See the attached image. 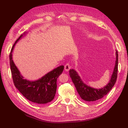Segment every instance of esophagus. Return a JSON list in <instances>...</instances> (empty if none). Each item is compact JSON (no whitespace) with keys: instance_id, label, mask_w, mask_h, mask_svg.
Wrapping results in <instances>:
<instances>
[{"instance_id":"esophagus-1","label":"esophagus","mask_w":128,"mask_h":128,"mask_svg":"<svg viewBox=\"0 0 128 128\" xmlns=\"http://www.w3.org/2000/svg\"><path fill=\"white\" fill-rule=\"evenodd\" d=\"M71 68V67L70 66V64H69V63H67L65 64L64 66V69L66 71L68 72L69 69H70Z\"/></svg>"}]
</instances>
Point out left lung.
<instances>
[{"label": "left lung", "instance_id": "1", "mask_svg": "<svg viewBox=\"0 0 128 128\" xmlns=\"http://www.w3.org/2000/svg\"><path fill=\"white\" fill-rule=\"evenodd\" d=\"M118 71V52L116 50V61L111 78L105 86L102 88H94L85 84L75 69H70L69 75L80 98L86 102H95L105 96L114 86L116 81Z\"/></svg>", "mask_w": 128, "mask_h": 128}]
</instances>
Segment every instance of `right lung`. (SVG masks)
Segmentation results:
<instances>
[{
  "mask_svg": "<svg viewBox=\"0 0 128 128\" xmlns=\"http://www.w3.org/2000/svg\"><path fill=\"white\" fill-rule=\"evenodd\" d=\"M25 34H21L15 41L10 54V67L14 86L29 101L40 104H47L54 98L57 78L62 72L64 66L58 67L36 80L31 81L24 79L12 59V52L15 44Z\"/></svg>",
  "mask_w": 128,
  "mask_h": 128,
  "instance_id": "add662e5",
  "label": "right lung"
}]
</instances>
